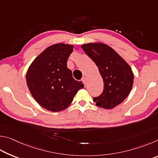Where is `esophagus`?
I'll return each mask as SVG.
<instances>
[{"label":"esophagus","mask_w":158,"mask_h":158,"mask_svg":"<svg viewBox=\"0 0 158 158\" xmlns=\"http://www.w3.org/2000/svg\"><path fill=\"white\" fill-rule=\"evenodd\" d=\"M81 81H82V82H83V83H84V84H86V78H85V77H84V78H82Z\"/></svg>","instance_id":"obj_1"}]
</instances>
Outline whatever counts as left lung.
Wrapping results in <instances>:
<instances>
[{
	"mask_svg": "<svg viewBox=\"0 0 158 158\" xmlns=\"http://www.w3.org/2000/svg\"><path fill=\"white\" fill-rule=\"evenodd\" d=\"M98 66L103 79V93L93 101L99 107L110 109L123 102L132 89L134 74L128 63L107 44L100 42L81 45Z\"/></svg>",
	"mask_w": 158,
	"mask_h": 158,
	"instance_id": "obj_1",
	"label": "left lung"
}]
</instances>
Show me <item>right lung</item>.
Returning <instances> with one entry per match:
<instances>
[{
	"instance_id": "1",
	"label": "right lung",
	"mask_w": 158,
	"mask_h": 158,
	"mask_svg": "<svg viewBox=\"0 0 158 158\" xmlns=\"http://www.w3.org/2000/svg\"><path fill=\"white\" fill-rule=\"evenodd\" d=\"M72 44L58 43L48 47L35 58L27 70L26 83L32 96L47 110L58 112L68 107L79 90L84 88L67 67L73 52Z\"/></svg>"
}]
</instances>
